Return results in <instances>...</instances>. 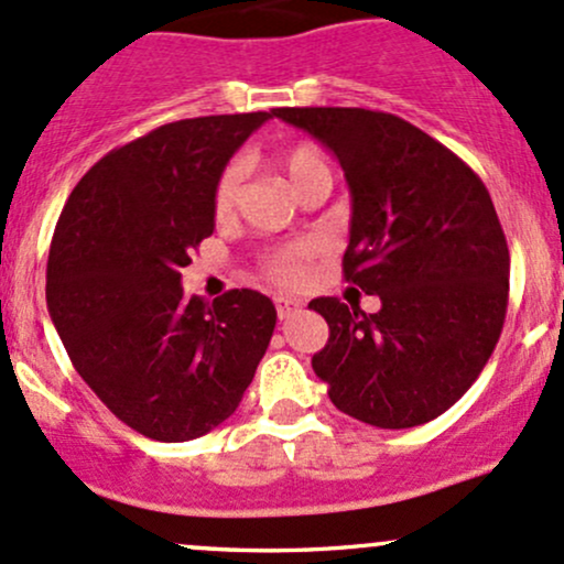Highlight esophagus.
Wrapping results in <instances>:
<instances>
[{
  "label": "esophagus",
  "instance_id": "esophagus-1",
  "mask_svg": "<svg viewBox=\"0 0 564 564\" xmlns=\"http://www.w3.org/2000/svg\"><path fill=\"white\" fill-rule=\"evenodd\" d=\"M300 307H302V302L294 300V296H286V294L275 296V313H278V318H281V321L300 311Z\"/></svg>",
  "mask_w": 564,
  "mask_h": 564
}]
</instances>
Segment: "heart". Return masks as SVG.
Returning a JSON list of instances; mask_svg holds the SVG:
<instances>
[{
	"mask_svg": "<svg viewBox=\"0 0 564 564\" xmlns=\"http://www.w3.org/2000/svg\"><path fill=\"white\" fill-rule=\"evenodd\" d=\"M281 169L286 173L294 192L305 182H311L313 176H318V173H329L324 154L315 150L313 144H300L283 152ZM240 182H243V163H240V160H232V163H227L219 176H216L212 192V206L216 219H225V216L232 214L235 203H238ZM321 253H324V246L321 243H315V240H300V243L270 251L268 257L262 259V272L275 283L294 286V283L305 281L307 268H311L313 259H318Z\"/></svg>",
	"mask_w": 564,
	"mask_h": 564,
	"instance_id": "1",
	"label": "heart"
}]
</instances>
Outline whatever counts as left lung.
I'll return each mask as SVG.
<instances>
[{
  "label": "left lung",
  "mask_w": 564,
  "mask_h": 564,
  "mask_svg": "<svg viewBox=\"0 0 564 564\" xmlns=\"http://www.w3.org/2000/svg\"><path fill=\"white\" fill-rule=\"evenodd\" d=\"M337 154L352 195L345 281L377 313L321 296L329 324L313 369L339 412L412 429L447 412L485 369L509 307V246L485 182L388 111L272 109Z\"/></svg>",
  "instance_id": "8db88e82"
}]
</instances>
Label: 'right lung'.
Masks as SVG:
<instances>
[{"label": "right lung", "instance_id": "right-lung-1", "mask_svg": "<svg viewBox=\"0 0 564 564\" xmlns=\"http://www.w3.org/2000/svg\"><path fill=\"white\" fill-rule=\"evenodd\" d=\"M275 111L169 122L104 154L72 189L47 257V311L74 369L158 442L225 423L268 350L275 307L232 289L187 296L182 268L214 232L212 192Z\"/></svg>", "mask_w": 564, "mask_h": 564}]
</instances>
